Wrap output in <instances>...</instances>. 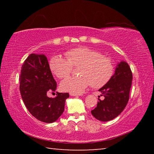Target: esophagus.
<instances>
[{"label": "esophagus", "instance_id": "1", "mask_svg": "<svg viewBox=\"0 0 154 154\" xmlns=\"http://www.w3.org/2000/svg\"><path fill=\"white\" fill-rule=\"evenodd\" d=\"M70 95L72 96H82L80 94H75V93H70Z\"/></svg>", "mask_w": 154, "mask_h": 154}]
</instances>
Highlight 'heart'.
I'll return each mask as SVG.
<instances>
[{
    "instance_id": "heart-1",
    "label": "heart",
    "mask_w": 154,
    "mask_h": 154,
    "mask_svg": "<svg viewBox=\"0 0 154 154\" xmlns=\"http://www.w3.org/2000/svg\"><path fill=\"white\" fill-rule=\"evenodd\" d=\"M65 56L66 58L54 56L49 63L52 73L59 79L67 77L72 66H79V76L69 77L60 83V88L64 92L80 94L90 84L94 88H102L114 74L113 61L98 51L88 48H74L67 51Z\"/></svg>"
}]
</instances>
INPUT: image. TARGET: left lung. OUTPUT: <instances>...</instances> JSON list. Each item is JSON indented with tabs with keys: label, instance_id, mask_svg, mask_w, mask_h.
Listing matches in <instances>:
<instances>
[{
	"label": "left lung",
	"instance_id": "1",
	"mask_svg": "<svg viewBox=\"0 0 154 154\" xmlns=\"http://www.w3.org/2000/svg\"><path fill=\"white\" fill-rule=\"evenodd\" d=\"M131 69L125 61L119 62L111 80L104 85L99 92L105 98L98 99L96 107L91 113L99 121L112 120L120 114L126 107L129 100V94L132 85Z\"/></svg>",
	"mask_w": 154,
	"mask_h": 154
}]
</instances>
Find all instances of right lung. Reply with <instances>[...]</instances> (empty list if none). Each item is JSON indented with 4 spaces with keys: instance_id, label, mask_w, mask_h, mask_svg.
<instances>
[{
    "instance_id": "add662e5",
    "label": "right lung",
    "mask_w": 154,
    "mask_h": 154,
    "mask_svg": "<svg viewBox=\"0 0 154 154\" xmlns=\"http://www.w3.org/2000/svg\"><path fill=\"white\" fill-rule=\"evenodd\" d=\"M20 91L28 111L41 122H56L64 110L69 93L56 92L49 98L48 92H55L57 83L44 54H31L26 59L20 76Z\"/></svg>"
}]
</instances>
